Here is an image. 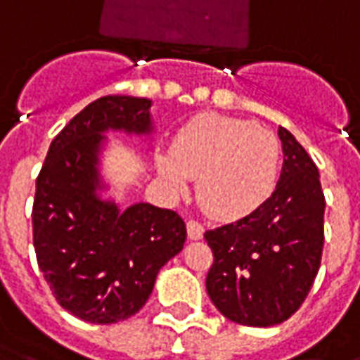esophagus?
<instances>
[{"label":"esophagus","mask_w":360,"mask_h":360,"mask_svg":"<svg viewBox=\"0 0 360 360\" xmlns=\"http://www.w3.org/2000/svg\"><path fill=\"white\" fill-rule=\"evenodd\" d=\"M187 233H188V239H193V241H198V239H202L204 226L200 224V221H196V219H188V221H187Z\"/></svg>","instance_id":"obj_1"}]
</instances>
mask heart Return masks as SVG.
<instances>
[{"instance_id": "b5f03b06", "label": "heart", "mask_w": 360, "mask_h": 360, "mask_svg": "<svg viewBox=\"0 0 360 360\" xmlns=\"http://www.w3.org/2000/svg\"><path fill=\"white\" fill-rule=\"evenodd\" d=\"M158 173L183 195L191 177L198 204L210 218L233 221L257 212L274 195L279 142L268 129L245 119L202 113L181 127L172 152L156 158Z\"/></svg>"}]
</instances>
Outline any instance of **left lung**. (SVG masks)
Instances as JSON below:
<instances>
[{"label":"left lung","instance_id":"left-lung-1","mask_svg":"<svg viewBox=\"0 0 360 360\" xmlns=\"http://www.w3.org/2000/svg\"><path fill=\"white\" fill-rule=\"evenodd\" d=\"M283 167L274 195L250 216L204 233L214 252L206 291L216 309L243 326L281 324L301 309L324 249L326 198L320 173L279 127Z\"/></svg>","mask_w":360,"mask_h":360}]
</instances>
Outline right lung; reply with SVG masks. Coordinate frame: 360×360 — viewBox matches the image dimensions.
<instances>
[{"label":"right lung","instance_id":"obj_1","mask_svg":"<svg viewBox=\"0 0 360 360\" xmlns=\"http://www.w3.org/2000/svg\"><path fill=\"white\" fill-rule=\"evenodd\" d=\"M150 103L133 96L89 103L51 141L36 177V260L59 304L84 322L113 324L136 314L160 268L187 239L177 212L142 202L121 212L96 195L102 133H150Z\"/></svg>","mask_w":360,"mask_h":360}]
</instances>
